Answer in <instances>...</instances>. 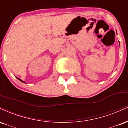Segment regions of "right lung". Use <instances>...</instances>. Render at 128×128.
Returning a JSON list of instances; mask_svg holds the SVG:
<instances>
[{
	"mask_svg": "<svg viewBox=\"0 0 128 128\" xmlns=\"http://www.w3.org/2000/svg\"><path fill=\"white\" fill-rule=\"evenodd\" d=\"M16 78H17L18 80H20V81H21V82H24V83H25V82H23V81H22V80H21V79H20V78H19L16 77Z\"/></svg>",
	"mask_w": 128,
	"mask_h": 128,
	"instance_id": "obj_1",
	"label": "right lung"
}]
</instances>
